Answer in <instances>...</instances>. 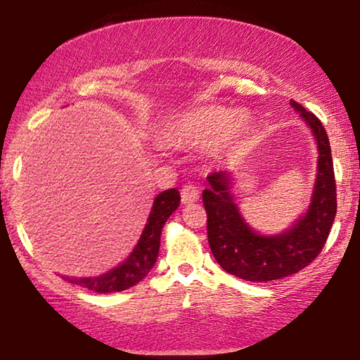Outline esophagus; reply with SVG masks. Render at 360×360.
Returning <instances> with one entry per match:
<instances>
[{
	"label": "esophagus",
	"instance_id": "34e87169",
	"mask_svg": "<svg viewBox=\"0 0 360 360\" xmlns=\"http://www.w3.org/2000/svg\"><path fill=\"white\" fill-rule=\"evenodd\" d=\"M200 198V191L193 185H185L181 188V201L184 203H195L196 200Z\"/></svg>",
	"mask_w": 360,
	"mask_h": 360
}]
</instances>
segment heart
I'll use <instances>...</instances> for the list:
<instances>
[{
	"label": "heart",
	"instance_id": "heart-1",
	"mask_svg": "<svg viewBox=\"0 0 360 360\" xmlns=\"http://www.w3.org/2000/svg\"><path fill=\"white\" fill-rule=\"evenodd\" d=\"M172 132L188 146L205 149L221 146L226 150L240 152L254 134V122L244 111L206 105L175 117Z\"/></svg>",
	"mask_w": 360,
	"mask_h": 360
}]
</instances>
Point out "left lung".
Returning a JSON list of instances; mask_svg holds the SVG:
<instances>
[{"mask_svg": "<svg viewBox=\"0 0 360 360\" xmlns=\"http://www.w3.org/2000/svg\"><path fill=\"white\" fill-rule=\"evenodd\" d=\"M290 105L311 129L318 146V174L311 203L304 216L282 234L262 236L245 223L231 193L228 172H213L203 191L208 214V243L214 259L226 272L248 282H270L297 274L318 257L336 218V180L331 146L321 121L297 101Z\"/></svg>", "mask_w": 360, "mask_h": 360, "instance_id": "1", "label": "left lung"}]
</instances>
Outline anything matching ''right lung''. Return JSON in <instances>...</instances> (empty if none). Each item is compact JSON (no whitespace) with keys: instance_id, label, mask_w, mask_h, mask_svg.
Instances as JSON below:
<instances>
[{"instance_id":"1","label":"right lung","mask_w":360,"mask_h":360,"mask_svg":"<svg viewBox=\"0 0 360 360\" xmlns=\"http://www.w3.org/2000/svg\"><path fill=\"white\" fill-rule=\"evenodd\" d=\"M180 193L175 188L162 191L155 196L154 206L147 218V224L142 231L141 239L121 265L110 272L100 275V277H85V278H67L73 285H80L83 288L91 290L96 293H112L122 292L139 283L155 265L157 255L160 248L162 228L170 218V214L179 208Z\"/></svg>"}]
</instances>
